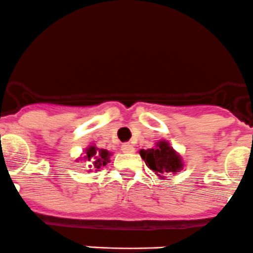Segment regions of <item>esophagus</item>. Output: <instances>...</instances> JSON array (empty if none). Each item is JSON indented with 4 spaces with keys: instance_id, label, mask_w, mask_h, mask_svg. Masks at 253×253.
I'll list each match as a JSON object with an SVG mask.
<instances>
[{
    "instance_id": "esophagus-1",
    "label": "esophagus",
    "mask_w": 253,
    "mask_h": 253,
    "mask_svg": "<svg viewBox=\"0 0 253 253\" xmlns=\"http://www.w3.org/2000/svg\"><path fill=\"white\" fill-rule=\"evenodd\" d=\"M122 151L126 152V154H131V152L135 151V149L131 144H127L126 142V144L122 145Z\"/></svg>"
}]
</instances>
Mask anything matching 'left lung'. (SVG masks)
I'll return each mask as SVG.
<instances>
[{"instance_id": "8db88e82", "label": "left lung", "mask_w": 253, "mask_h": 253, "mask_svg": "<svg viewBox=\"0 0 253 253\" xmlns=\"http://www.w3.org/2000/svg\"><path fill=\"white\" fill-rule=\"evenodd\" d=\"M146 166L155 172L159 177L164 178V173H176L183 169L182 157L167 141L161 140L152 149L139 151Z\"/></svg>"}]
</instances>
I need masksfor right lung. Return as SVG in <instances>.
Listing matches in <instances>:
<instances>
[{
	"label": "right lung",
	"mask_w": 253,
	"mask_h": 253,
	"mask_svg": "<svg viewBox=\"0 0 253 253\" xmlns=\"http://www.w3.org/2000/svg\"><path fill=\"white\" fill-rule=\"evenodd\" d=\"M111 152L106 149H98L96 145H91L84 150V159L86 161H89V164H93L94 169H99L101 167L106 166L111 159ZM92 167V165H89Z\"/></svg>",
	"instance_id": "right-lung-1"
}]
</instances>
